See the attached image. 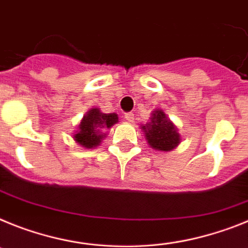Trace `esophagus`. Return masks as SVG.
<instances>
[{"instance_id":"1","label":"esophagus","mask_w":248,"mask_h":248,"mask_svg":"<svg viewBox=\"0 0 248 248\" xmlns=\"http://www.w3.org/2000/svg\"><path fill=\"white\" fill-rule=\"evenodd\" d=\"M124 118H126L128 122H133V120H135V115H133L132 112H127V113H124Z\"/></svg>"}]
</instances>
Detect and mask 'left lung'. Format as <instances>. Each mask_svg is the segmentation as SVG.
Returning a JSON list of instances; mask_svg holds the SVG:
<instances>
[{
    "label": "left lung",
    "instance_id": "left-lung-1",
    "mask_svg": "<svg viewBox=\"0 0 248 248\" xmlns=\"http://www.w3.org/2000/svg\"><path fill=\"white\" fill-rule=\"evenodd\" d=\"M151 122L142 124V130L145 132L146 141L154 150L172 151L181 142L180 133L177 127L170 121L162 109H155L151 113Z\"/></svg>",
    "mask_w": 248,
    "mask_h": 248
}]
</instances>
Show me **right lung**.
<instances>
[{
  "mask_svg": "<svg viewBox=\"0 0 248 248\" xmlns=\"http://www.w3.org/2000/svg\"><path fill=\"white\" fill-rule=\"evenodd\" d=\"M116 122H118L116 113H103L97 107L91 108L83 116L73 139L82 147L93 148L100 145L106 136V133H102V128H111Z\"/></svg>",
  "mask_w": 248,
  "mask_h": 248,
  "instance_id": "right-lung-1",
  "label": "right lung"
}]
</instances>
